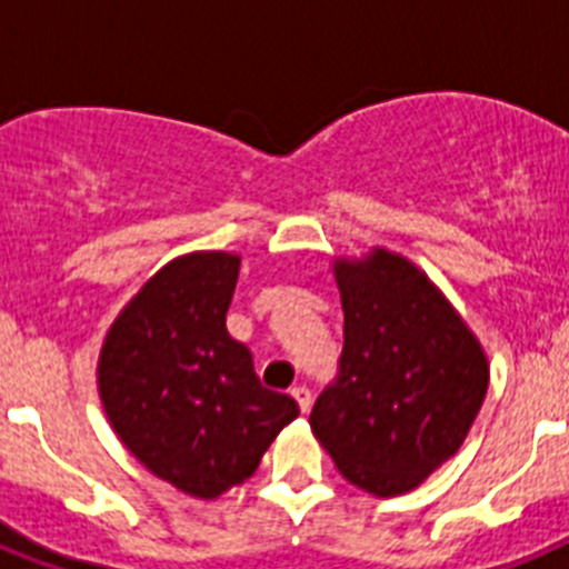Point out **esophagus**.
Wrapping results in <instances>:
<instances>
[{"instance_id": "34e87169", "label": "esophagus", "mask_w": 569, "mask_h": 569, "mask_svg": "<svg viewBox=\"0 0 569 569\" xmlns=\"http://www.w3.org/2000/svg\"><path fill=\"white\" fill-rule=\"evenodd\" d=\"M290 396H293V399H296V405H299L301 413H310V405H313V396H310L308 387H293V390H290Z\"/></svg>"}]
</instances>
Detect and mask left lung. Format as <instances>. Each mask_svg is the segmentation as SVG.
Instances as JSON below:
<instances>
[{
    "label": "left lung",
    "instance_id": "8db88e82",
    "mask_svg": "<svg viewBox=\"0 0 569 569\" xmlns=\"http://www.w3.org/2000/svg\"><path fill=\"white\" fill-rule=\"evenodd\" d=\"M345 310L339 379L310 430L359 490L410 492L459 453L490 365L459 310L413 261L387 248L333 259Z\"/></svg>",
    "mask_w": 569,
    "mask_h": 569
}]
</instances>
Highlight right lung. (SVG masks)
Returning <instances> with one entry per match:
<instances>
[{
	"label": "right lung",
	"instance_id": "obj_1",
	"mask_svg": "<svg viewBox=\"0 0 569 569\" xmlns=\"http://www.w3.org/2000/svg\"><path fill=\"white\" fill-rule=\"evenodd\" d=\"M241 256H176L116 316L97 385L113 433L156 479L193 499H219L250 479L281 427L290 396L264 390L253 356L224 328Z\"/></svg>",
	"mask_w": 569,
	"mask_h": 569
}]
</instances>
